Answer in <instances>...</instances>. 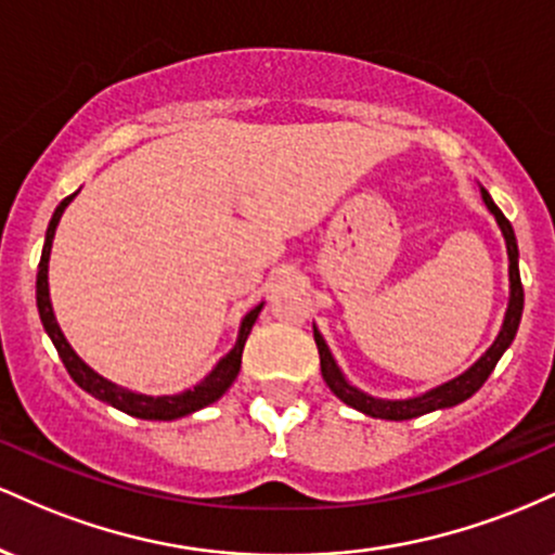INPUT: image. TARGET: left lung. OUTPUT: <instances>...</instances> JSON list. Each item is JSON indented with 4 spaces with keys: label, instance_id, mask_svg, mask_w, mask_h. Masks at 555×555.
Here are the masks:
<instances>
[{
    "label": "left lung",
    "instance_id": "left-lung-1",
    "mask_svg": "<svg viewBox=\"0 0 555 555\" xmlns=\"http://www.w3.org/2000/svg\"><path fill=\"white\" fill-rule=\"evenodd\" d=\"M480 193H482V201H486L488 211L495 216V221H499L503 240H506L508 308H506V315H503V326L499 331V336H495V341L490 344L488 352L482 354V358L477 360L475 365L469 367V371L456 375V378L449 380V384H441V386L430 388V391L420 393V397H412V399H375V397H371V393L354 388L347 378H344L339 365H336L334 354H331L328 344L323 341L321 331L313 328V336H315V344H318V354H321L323 380H326V386L344 401V404L354 406V410H360L362 415L380 417V420H412V417H420V415H428V412L446 410V406L460 404V401L469 399L477 391V388L486 384L488 375L493 373L495 362L501 360V354L506 352L508 344H512L514 336H517V328H519V321H521V308H525V289H521V279H519L517 237H514V229H512V224H508L506 216L501 214V208L495 206L493 197L488 195V190L482 188Z\"/></svg>",
    "mask_w": 555,
    "mask_h": 555
}]
</instances>
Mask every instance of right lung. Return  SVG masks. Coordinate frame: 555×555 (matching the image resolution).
<instances>
[{
  "label": "right lung",
  "mask_w": 555,
  "mask_h": 555,
  "mask_svg": "<svg viewBox=\"0 0 555 555\" xmlns=\"http://www.w3.org/2000/svg\"><path fill=\"white\" fill-rule=\"evenodd\" d=\"M75 195L78 193L65 197V201L56 206L52 221H49L47 242H43L41 263H38V276H36L38 315H41L43 328H47L49 339L54 341L62 362H65L69 378H73L75 384L82 388V391L91 393V397L106 401V404L117 406V410H122V412H127V415L140 417V420H177L184 415H193V412L203 410V406L214 404L216 399L224 397L227 388L234 384V378H237L240 365H242V349H245V341H247V336H250V328H253V323H256L263 302L256 305L250 313L242 318L240 336H237V344L232 347V352H229L227 358H221L219 365H216L214 371L208 373L195 388H188V391L175 393V397H145V393L127 391V388L112 384V380H106L104 375L91 371V367H88L86 362L75 354V349L69 347L65 334H62L60 323H56L54 310H52V299H49V256H52L54 232H56V224H60L62 214H65V208L69 206V201H73Z\"/></svg>",
  "instance_id": "1"
}]
</instances>
